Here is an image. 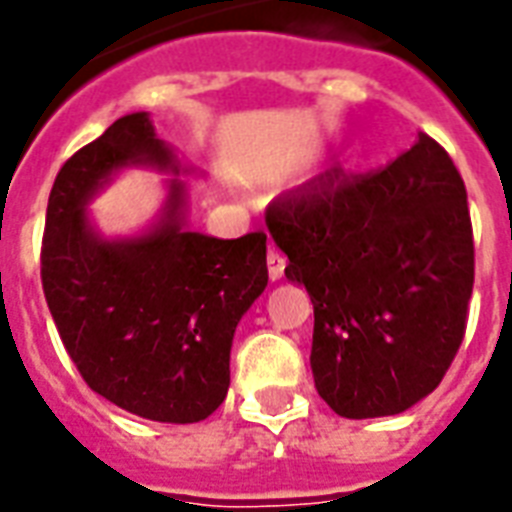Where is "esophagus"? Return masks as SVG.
Listing matches in <instances>:
<instances>
[{
  "instance_id": "obj_1",
  "label": "esophagus",
  "mask_w": 512,
  "mask_h": 512,
  "mask_svg": "<svg viewBox=\"0 0 512 512\" xmlns=\"http://www.w3.org/2000/svg\"><path fill=\"white\" fill-rule=\"evenodd\" d=\"M268 276L271 282H279L284 276V257L276 249H268Z\"/></svg>"
}]
</instances>
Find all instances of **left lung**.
<instances>
[{
  "mask_svg": "<svg viewBox=\"0 0 512 512\" xmlns=\"http://www.w3.org/2000/svg\"><path fill=\"white\" fill-rule=\"evenodd\" d=\"M265 225L284 276L314 303L311 370L343 419L408 411L462 346L475 249L454 161L419 134L384 171H322L279 195Z\"/></svg>",
  "mask_w": 512,
  "mask_h": 512,
  "instance_id": "obj_1",
  "label": "left lung"
}]
</instances>
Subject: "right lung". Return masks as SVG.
<instances>
[{
	"instance_id": "1",
	"label": "right lung",
	"mask_w": 512,
	"mask_h": 512,
	"mask_svg": "<svg viewBox=\"0 0 512 512\" xmlns=\"http://www.w3.org/2000/svg\"><path fill=\"white\" fill-rule=\"evenodd\" d=\"M171 173L159 220L107 240L87 214L117 170ZM185 169L147 112L120 117L61 166L48 198L42 290L69 357L93 392L163 424L212 416L230 386L233 333L268 284L265 233L187 230Z\"/></svg>"
}]
</instances>
